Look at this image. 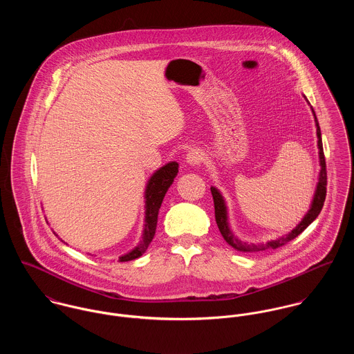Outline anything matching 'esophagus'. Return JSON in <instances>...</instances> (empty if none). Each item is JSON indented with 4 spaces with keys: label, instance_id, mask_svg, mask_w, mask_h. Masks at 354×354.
Segmentation results:
<instances>
[{
    "label": "esophagus",
    "instance_id": "esophagus-1",
    "mask_svg": "<svg viewBox=\"0 0 354 354\" xmlns=\"http://www.w3.org/2000/svg\"><path fill=\"white\" fill-rule=\"evenodd\" d=\"M186 161L190 164V165H196L202 161V152H199V149H192L189 151L187 156H186Z\"/></svg>",
    "mask_w": 354,
    "mask_h": 354
}]
</instances>
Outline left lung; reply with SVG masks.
Returning a JSON list of instances; mask_svg holds the SVG:
<instances>
[{
	"label": "left lung",
	"mask_w": 354,
	"mask_h": 354,
	"mask_svg": "<svg viewBox=\"0 0 354 354\" xmlns=\"http://www.w3.org/2000/svg\"><path fill=\"white\" fill-rule=\"evenodd\" d=\"M306 97V96H304ZM313 109V107H311ZM313 114L315 117V124H316V136H317V148H319V161H320V172H319V182L315 190L314 199L311 203L310 210L307 212V214L304 216V218L300 221V224L292 230L288 235L282 236L279 239L275 240H270L266 244H248L244 243L241 240H239L231 231L230 224H228V212H227V205L225 201L221 196V193L216 189V187H210L212 196H213V202H214V214H216V223L217 227L221 232V235L224 237V240L232 245L237 251H243V252H257V251H263L268 248H277L281 247L283 244H286L288 241L293 240L296 236L300 235L315 218L319 216L324 199H326V186H327V172H326V158H324V153H323V145H322V134H320V127L317 123V119L315 115L314 109H313Z\"/></svg>",
	"instance_id": "left-lung-1"
}]
</instances>
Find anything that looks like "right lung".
<instances>
[{"instance_id": "obj_1", "label": "right lung", "mask_w": 354, "mask_h": 354, "mask_svg": "<svg viewBox=\"0 0 354 354\" xmlns=\"http://www.w3.org/2000/svg\"><path fill=\"white\" fill-rule=\"evenodd\" d=\"M179 164L176 161H171L158 169L151 179L148 180L147 190H145V224H144V234L141 241L137 244L136 248H133L130 252L119 257V262H127L133 261L136 258H140L153 240L158 227V209L161 206V202L169 186L172 185L174 179L178 175Z\"/></svg>"}]
</instances>
